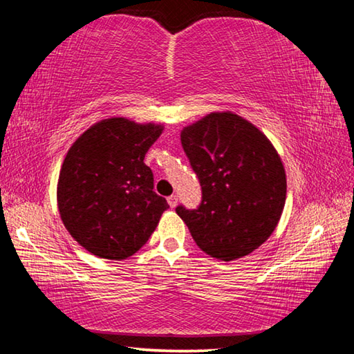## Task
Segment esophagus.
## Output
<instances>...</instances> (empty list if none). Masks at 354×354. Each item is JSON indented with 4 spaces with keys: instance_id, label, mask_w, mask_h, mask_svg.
Wrapping results in <instances>:
<instances>
[{
    "instance_id": "1",
    "label": "esophagus",
    "mask_w": 354,
    "mask_h": 354,
    "mask_svg": "<svg viewBox=\"0 0 354 354\" xmlns=\"http://www.w3.org/2000/svg\"><path fill=\"white\" fill-rule=\"evenodd\" d=\"M167 201H169V206L170 207H176L178 206V196L176 195H170L169 198H167Z\"/></svg>"
}]
</instances>
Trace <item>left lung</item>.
Here are the masks:
<instances>
[{"instance_id":"obj_1","label":"left lung","mask_w":354,"mask_h":354,"mask_svg":"<svg viewBox=\"0 0 354 354\" xmlns=\"http://www.w3.org/2000/svg\"><path fill=\"white\" fill-rule=\"evenodd\" d=\"M200 179L198 209L176 207L195 243L220 261L253 253L273 234L286 205V170L277 148L231 111L211 112L181 131Z\"/></svg>"}]
</instances>
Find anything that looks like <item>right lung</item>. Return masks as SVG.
<instances>
[{
  "instance_id": "add662e5",
  "label": "right lung",
  "mask_w": 354,
  "mask_h": 354,
  "mask_svg": "<svg viewBox=\"0 0 354 354\" xmlns=\"http://www.w3.org/2000/svg\"><path fill=\"white\" fill-rule=\"evenodd\" d=\"M164 124L100 120L77 137L57 179V207L70 236L103 259L123 261L147 243L167 200L143 162Z\"/></svg>"
}]
</instances>
